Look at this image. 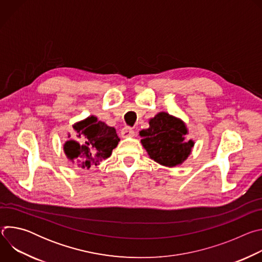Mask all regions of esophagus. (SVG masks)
<instances>
[{"mask_svg":"<svg viewBox=\"0 0 262 262\" xmlns=\"http://www.w3.org/2000/svg\"><path fill=\"white\" fill-rule=\"evenodd\" d=\"M121 138H128V137H134L135 136V132L132 129V128H128V127H124L122 128L121 133Z\"/></svg>","mask_w":262,"mask_h":262,"instance_id":"1","label":"esophagus"}]
</instances>
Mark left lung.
<instances>
[{
	"mask_svg": "<svg viewBox=\"0 0 262 262\" xmlns=\"http://www.w3.org/2000/svg\"><path fill=\"white\" fill-rule=\"evenodd\" d=\"M148 123L149 127L141 130L140 137L149 158L167 168L180 166L188 160L195 141L186 138L189 129L183 120L160 112Z\"/></svg>",
	"mask_w": 262,
	"mask_h": 262,
	"instance_id": "8db88e82",
	"label": "left lung"
}]
</instances>
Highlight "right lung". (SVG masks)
Instances as JSON below:
<instances>
[{"mask_svg": "<svg viewBox=\"0 0 262 262\" xmlns=\"http://www.w3.org/2000/svg\"><path fill=\"white\" fill-rule=\"evenodd\" d=\"M72 127L81 143L70 139L68 134L63 151L69 162L82 169H90L110 158L120 141L114 127L99 121L94 115L76 122Z\"/></svg>", "mask_w": 262, "mask_h": 262, "instance_id": "obj_1", "label": "right lung"}]
</instances>
